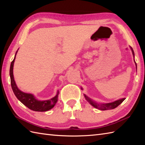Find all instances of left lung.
<instances>
[{"instance_id": "left-lung-1", "label": "left lung", "mask_w": 145, "mask_h": 145, "mask_svg": "<svg viewBox=\"0 0 145 145\" xmlns=\"http://www.w3.org/2000/svg\"><path fill=\"white\" fill-rule=\"evenodd\" d=\"M131 50H132V52H133V54L134 55V52L132 48H131ZM85 95L86 100H87L88 102L92 106H94L95 108H98V109L101 110H111V109L115 108H116L118 105H120L121 104L125 99V98H122V99H120L118 100H116L112 103L100 105V104H98L97 103L94 102V101H91L90 98H88L85 95Z\"/></svg>"}]
</instances>
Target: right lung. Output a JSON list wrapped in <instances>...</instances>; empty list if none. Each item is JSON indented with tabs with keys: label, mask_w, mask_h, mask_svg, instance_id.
<instances>
[{
	"label": "right lung",
	"mask_w": 145,
	"mask_h": 145,
	"mask_svg": "<svg viewBox=\"0 0 145 145\" xmlns=\"http://www.w3.org/2000/svg\"><path fill=\"white\" fill-rule=\"evenodd\" d=\"M17 53V51L16 54ZM15 56H16V54L15 55L14 59L11 62L10 67L11 87L15 96L18 98V100H20L24 105H25L27 108H29V109L33 111H35V112H46V111L52 109L57 102L58 92L56 96L52 98L50 100L45 101H39L35 99L33 95L24 93V92L20 91L17 88L16 84H15L13 75V67Z\"/></svg>",
	"instance_id": "obj_1"
}]
</instances>
